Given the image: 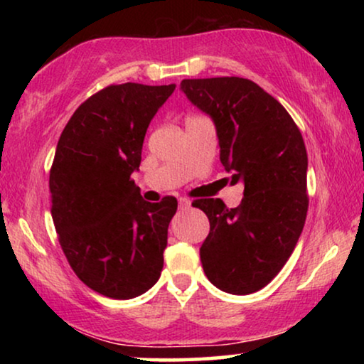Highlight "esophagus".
I'll return each instance as SVG.
<instances>
[{"instance_id": "1", "label": "esophagus", "mask_w": 364, "mask_h": 364, "mask_svg": "<svg viewBox=\"0 0 364 364\" xmlns=\"http://www.w3.org/2000/svg\"><path fill=\"white\" fill-rule=\"evenodd\" d=\"M178 207H181L182 210H187V208L191 207V200H188V198H186V197H181V198H178Z\"/></svg>"}]
</instances>
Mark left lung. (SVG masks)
<instances>
[{
	"mask_svg": "<svg viewBox=\"0 0 364 364\" xmlns=\"http://www.w3.org/2000/svg\"><path fill=\"white\" fill-rule=\"evenodd\" d=\"M181 89L217 127L220 162L243 182L242 203L220 198L192 205L205 212L210 232L200 247L208 280L232 295L262 290L295 250L308 212V157L287 109L250 79H183Z\"/></svg>",
	"mask_w": 364,
	"mask_h": 364,
	"instance_id": "8db88e82",
	"label": "left lung"
}]
</instances>
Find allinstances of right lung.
Listing matches in <instances>:
<instances>
[{"label": "right lung", "instance_id": "right-lung-1", "mask_svg": "<svg viewBox=\"0 0 364 364\" xmlns=\"http://www.w3.org/2000/svg\"><path fill=\"white\" fill-rule=\"evenodd\" d=\"M176 89L111 84L76 109L49 172L51 215L79 280L114 300L156 285L177 198L151 203L131 178L147 127Z\"/></svg>", "mask_w": 364, "mask_h": 364}]
</instances>
